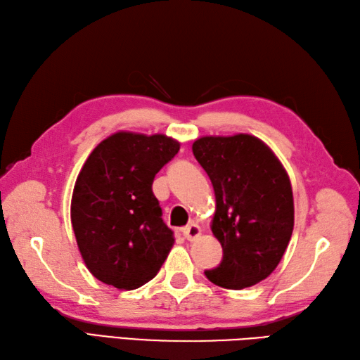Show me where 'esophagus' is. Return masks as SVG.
<instances>
[{
  "mask_svg": "<svg viewBox=\"0 0 360 360\" xmlns=\"http://www.w3.org/2000/svg\"><path fill=\"white\" fill-rule=\"evenodd\" d=\"M182 233H184V238H186L187 240H195L200 235V227L198 224L191 222L190 225H187V227L182 230Z\"/></svg>",
  "mask_w": 360,
  "mask_h": 360,
  "instance_id": "esophagus-1",
  "label": "esophagus"
}]
</instances>
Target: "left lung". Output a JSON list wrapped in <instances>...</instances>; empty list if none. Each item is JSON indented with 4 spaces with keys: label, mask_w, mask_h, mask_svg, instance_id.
Masks as SVG:
<instances>
[{
    "label": "left lung",
    "mask_w": 360,
    "mask_h": 360,
    "mask_svg": "<svg viewBox=\"0 0 360 360\" xmlns=\"http://www.w3.org/2000/svg\"><path fill=\"white\" fill-rule=\"evenodd\" d=\"M191 148L213 184L212 231L222 245L221 264L204 273L222 288L252 287L274 271L293 233L288 174L265 142L245 133L202 136Z\"/></svg>",
    "instance_id": "1"
}]
</instances>
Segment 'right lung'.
<instances>
[{
	"mask_svg": "<svg viewBox=\"0 0 360 360\" xmlns=\"http://www.w3.org/2000/svg\"><path fill=\"white\" fill-rule=\"evenodd\" d=\"M179 152L165 135L113 133L94 148L75 182L70 218L79 253L96 279L120 290L152 281L173 247V231L152 184Z\"/></svg>",
	"mask_w": 360,
	"mask_h": 360,
	"instance_id": "right-lung-1",
	"label": "right lung"
}]
</instances>
